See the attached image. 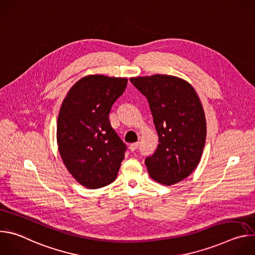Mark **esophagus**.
Listing matches in <instances>:
<instances>
[{
    "label": "esophagus",
    "mask_w": 255,
    "mask_h": 255,
    "mask_svg": "<svg viewBox=\"0 0 255 255\" xmlns=\"http://www.w3.org/2000/svg\"><path fill=\"white\" fill-rule=\"evenodd\" d=\"M138 146H139V142H134V143H132V144H130V150L131 151H135L137 148H138Z\"/></svg>",
    "instance_id": "1"
}]
</instances>
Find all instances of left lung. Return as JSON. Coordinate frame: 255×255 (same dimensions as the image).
<instances>
[{
  "mask_svg": "<svg viewBox=\"0 0 255 255\" xmlns=\"http://www.w3.org/2000/svg\"><path fill=\"white\" fill-rule=\"evenodd\" d=\"M147 99L158 134L156 151L145 159L149 175L163 185L188 177L200 162L207 128L195 89L185 80L166 75L131 78Z\"/></svg>",
  "mask_w": 255,
  "mask_h": 255,
  "instance_id": "left-lung-1",
  "label": "left lung"
}]
</instances>
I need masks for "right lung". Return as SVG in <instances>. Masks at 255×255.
<instances>
[{
    "label": "right lung",
    "mask_w": 255,
    "mask_h": 255,
    "mask_svg": "<svg viewBox=\"0 0 255 255\" xmlns=\"http://www.w3.org/2000/svg\"><path fill=\"white\" fill-rule=\"evenodd\" d=\"M127 82L88 76L71 87L62 102L56 130L58 150L69 173L88 189L113 183L124 158L127 147L112 128L109 113Z\"/></svg>",
    "instance_id": "add662e5"
}]
</instances>
